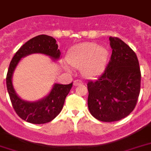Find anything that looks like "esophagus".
I'll return each instance as SVG.
<instances>
[{
  "instance_id": "obj_1",
  "label": "esophagus",
  "mask_w": 151,
  "mask_h": 151,
  "mask_svg": "<svg viewBox=\"0 0 151 151\" xmlns=\"http://www.w3.org/2000/svg\"><path fill=\"white\" fill-rule=\"evenodd\" d=\"M83 85V82L81 81H74V82H73V85H75V86H78V85Z\"/></svg>"
}]
</instances>
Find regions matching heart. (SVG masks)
Instances as JSON below:
<instances>
[{"label":"heart","instance_id":"1","mask_svg":"<svg viewBox=\"0 0 151 151\" xmlns=\"http://www.w3.org/2000/svg\"><path fill=\"white\" fill-rule=\"evenodd\" d=\"M108 60V51L96 43L85 42L74 46L69 51L66 61L73 68L81 69L82 75L92 78L105 68Z\"/></svg>","mask_w":151,"mask_h":151}]
</instances>
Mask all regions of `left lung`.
<instances>
[{"label":"left lung","instance_id":"1","mask_svg":"<svg viewBox=\"0 0 151 151\" xmlns=\"http://www.w3.org/2000/svg\"><path fill=\"white\" fill-rule=\"evenodd\" d=\"M112 54L105 70L88 82L91 114L104 122L127 117L136 106L140 92L141 73L134 51L121 39L110 37Z\"/></svg>","mask_w":151,"mask_h":151}]
</instances>
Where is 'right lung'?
<instances>
[{
	"label": "right lung",
	"instance_id": "obj_1",
	"mask_svg": "<svg viewBox=\"0 0 151 151\" xmlns=\"http://www.w3.org/2000/svg\"><path fill=\"white\" fill-rule=\"evenodd\" d=\"M33 53H41L59 59L60 51L55 39L48 35H38L26 42L19 50L9 65L6 84L12 106L18 116L32 124H45L54 119L61 112L65 99L70 91L73 82L69 85L55 84L50 93L36 102H28L18 96L12 85V75L20 59Z\"/></svg>",
	"mask_w": 151,
	"mask_h": 151
}]
</instances>
